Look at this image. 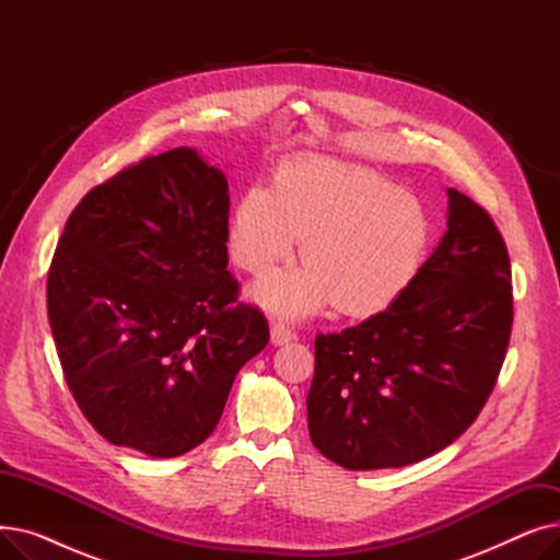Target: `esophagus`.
Returning a JSON list of instances; mask_svg holds the SVG:
<instances>
[{"label":"esophagus","instance_id":"1","mask_svg":"<svg viewBox=\"0 0 560 560\" xmlns=\"http://www.w3.org/2000/svg\"><path fill=\"white\" fill-rule=\"evenodd\" d=\"M295 331H292L290 327H285L283 322H277V325H272V342L275 345H285L290 340H295Z\"/></svg>","mask_w":560,"mask_h":560}]
</instances>
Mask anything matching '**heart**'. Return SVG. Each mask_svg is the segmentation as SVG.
I'll return each instance as SVG.
<instances>
[{
  "mask_svg": "<svg viewBox=\"0 0 560 560\" xmlns=\"http://www.w3.org/2000/svg\"><path fill=\"white\" fill-rule=\"evenodd\" d=\"M308 260L265 277L254 298L279 315L329 304L345 315H376L413 283L429 243L422 206L381 176L338 161L285 165L275 186L254 184L229 226L238 268L262 275L298 249Z\"/></svg>",
  "mask_w": 560,
  "mask_h": 560,
  "instance_id": "1",
  "label": "heart"
}]
</instances>
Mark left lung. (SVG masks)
I'll return each mask as SVG.
<instances>
[{"label":"left lung","mask_w":560,"mask_h":560,"mask_svg":"<svg viewBox=\"0 0 560 560\" xmlns=\"http://www.w3.org/2000/svg\"><path fill=\"white\" fill-rule=\"evenodd\" d=\"M447 195V231L404 295L357 327L315 338L308 433L347 469L404 467L452 445L506 359V243L477 201Z\"/></svg>","instance_id":"1"}]
</instances>
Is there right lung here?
<instances>
[{
	"label": "right lung",
	"mask_w": 560,
	"mask_h": 560,
	"mask_svg": "<svg viewBox=\"0 0 560 560\" xmlns=\"http://www.w3.org/2000/svg\"><path fill=\"white\" fill-rule=\"evenodd\" d=\"M229 184L176 147L95 186L47 275L68 388L110 445L182 456L218 427L238 370L270 340L226 270Z\"/></svg>",
	"instance_id": "obj_1"
}]
</instances>
